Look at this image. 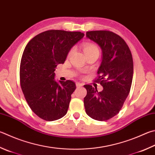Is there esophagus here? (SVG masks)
<instances>
[{"mask_svg":"<svg viewBox=\"0 0 155 155\" xmlns=\"http://www.w3.org/2000/svg\"><path fill=\"white\" fill-rule=\"evenodd\" d=\"M76 86H77V87H82L83 86V84L82 83H76Z\"/></svg>","mask_w":155,"mask_h":155,"instance_id":"esophagus-1","label":"esophagus"}]
</instances>
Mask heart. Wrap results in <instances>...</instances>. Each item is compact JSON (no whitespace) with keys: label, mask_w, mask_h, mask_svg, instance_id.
<instances>
[{"label":"heart","mask_w":155,"mask_h":155,"mask_svg":"<svg viewBox=\"0 0 155 155\" xmlns=\"http://www.w3.org/2000/svg\"><path fill=\"white\" fill-rule=\"evenodd\" d=\"M83 50L84 52H85V55H89V54H92V53H98L99 54L100 53V50L98 47L96 45L93 43H85L83 44ZM74 51V48L70 49L69 51L68 55H70L71 53L73 52Z\"/></svg>","instance_id":"heart-1"}]
</instances>
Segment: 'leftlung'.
Returning a JSON list of instances; mask_svg holds the SVG:
<instances>
[{
	"instance_id": "obj_1",
	"label": "left lung",
	"mask_w": 155,
	"mask_h": 155,
	"mask_svg": "<svg viewBox=\"0 0 155 155\" xmlns=\"http://www.w3.org/2000/svg\"><path fill=\"white\" fill-rule=\"evenodd\" d=\"M87 37L98 44L102 50V60L95 81L103 90L90 85L84 87L85 112L95 120L104 121L119 113L130 91L134 74L131 51L125 41L108 30L88 31Z\"/></svg>"
}]
</instances>
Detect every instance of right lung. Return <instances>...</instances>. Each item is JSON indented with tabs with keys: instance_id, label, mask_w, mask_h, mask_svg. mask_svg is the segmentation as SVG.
Returning <instances> with one entry per match:
<instances>
[{
	"instance_id": "obj_1",
	"label": "right lung",
	"mask_w": 155,
	"mask_h": 155,
	"mask_svg": "<svg viewBox=\"0 0 155 155\" xmlns=\"http://www.w3.org/2000/svg\"><path fill=\"white\" fill-rule=\"evenodd\" d=\"M84 35L81 32L47 30L25 47L19 68L20 85L28 104L41 119L53 121L67 113L76 85L70 80L58 83L54 71Z\"/></svg>"
}]
</instances>
